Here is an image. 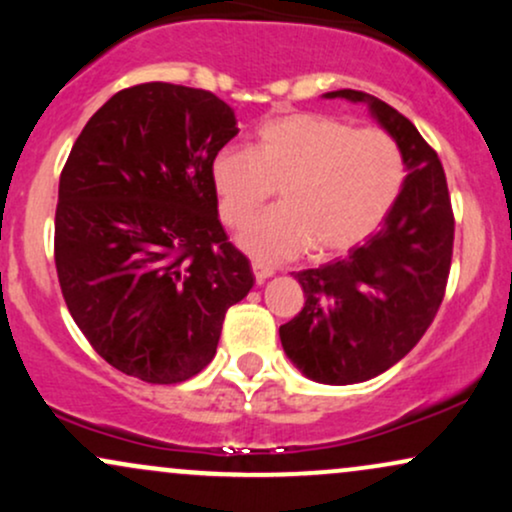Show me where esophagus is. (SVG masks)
I'll list each match as a JSON object with an SVG mask.
<instances>
[{
  "label": "esophagus",
  "mask_w": 512,
  "mask_h": 512,
  "mask_svg": "<svg viewBox=\"0 0 512 512\" xmlns=\"http://www.w3.org/2000/svg\"><path fill=\"white\" fill-rule=\"evenodd\" d=\"M252 272H255L257 281H267L269 276H274V269L264 262H252Z\"/></svg>",
  "instance_id": "obj_1"
}]
</instances>
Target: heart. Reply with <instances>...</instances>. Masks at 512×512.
Masks as SVG:
<instances>
[{"instance_id": "1", "label": "heart", "mask_w": 512, "mask_h": 512, "mask_svg": "<svg viewBox=\"0 0 512 512\" xmlns=\"http://www.w3.org/2000/svg\"><path fill=\"white\" fill-rule=\"evenodd\" d=\"M404 178L407 163L392 134L317 113L272 117L257 129L255 149L226 146L211 161L228 226H240L281 182L279 207L238 233L257 262L291 260L308 245L315 255L354 248L390 214Z\"/></svg>"}]
</instances>
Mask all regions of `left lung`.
Masks as SVG:
<instances>
[{
    "label": "left lung",
    "mask_w": 512,
    "mask_h": 512,
    "mask_svg": "<svg viewBox=\"0 0 512 512\" xmlns=\"http://www.w3.org/2000/svg\"><path fill=\"white\" fill-rule=\"evenodd\" d=\"M325 98L368 105L407 163L402 192L375 236L344 260L293 274L305 305L279 327L286 356L305 378L354 385L385 373L424 337L445 296L455 219L438 154L407 117L351 88Z\"/></svg>",
    "instance_id": "left-lung-1"
}]
</instances>
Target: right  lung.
I'll list each match as a JSON object with an SVG mask.
<instances>
[{
  "mask_svg": "<svg viewBox=\"0 0 512 512\" xmlns=\"http://www.w3.org/2000/svg\"><path fill=\"white\" fill-rule=\"evenodd\" d=\"M236 134V113L214 93L151 81L115 93L64 163V303L96 354L144 383H182L209 366L226 310L255 284L211 180Z\"/></svg>",
  "mask_w": 512,
  "mask_h": 512,
  "instance_id": "add662e5",
  "label": "right lung"
}]
</instances>
